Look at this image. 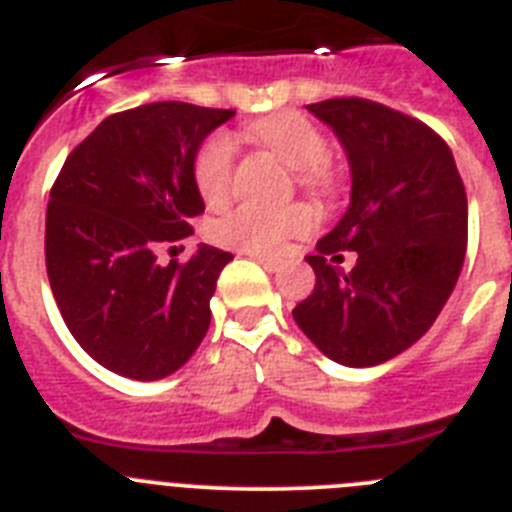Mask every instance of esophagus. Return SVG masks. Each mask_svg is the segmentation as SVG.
I'll return each instance as SVG.
<instances>
[{
  "instance_id": "1",
  "label": "esophagus",
  "mask_w": 512,
  "mask_h": 512,
  "mask_svg": "<svg viewBox=\"0 0 512 512\" xmlns=\"http://www.w3.org/2000/svg\"><path fill=\"white\" fill-rule=\"evenodd\" d=\"M253 259L259 261L261 266H264L266 271H271V274H274V271H279L282 269V261H277V259H271V256H261V253H251Z\"/></svg>"
}]
</instances>
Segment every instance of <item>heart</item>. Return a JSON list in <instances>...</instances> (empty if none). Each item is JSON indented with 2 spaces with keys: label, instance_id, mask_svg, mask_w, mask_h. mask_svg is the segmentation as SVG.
Listing matches in <instances>:
<instances>
[{
  "label": "heart",
  "instance_id": "obj_1",
  "mask_svg": "<svg viewBox=\"0 0 512 512\" xmlns=\"http://www.w3.org/2000/svg\"><path fill=\"white\" fill-rule=\"evenodd\" d=\"M251 133L266 148L287 161L292 169L302 171V184L318 189L325 184V158L328 140L310 120L300 115H277L256 122ZM235 146L233 138L215 133L202 143L194 158V182L207 202H220L228 194L233 179ZM312 212L307 207H271L241 205L220 217L212 228L215 238L225 246L241 248L248 253H279L287 238L310 230Z\"/></svg>",
  "mask_w": 512,
  "mask_h": 512
}]
</instances>
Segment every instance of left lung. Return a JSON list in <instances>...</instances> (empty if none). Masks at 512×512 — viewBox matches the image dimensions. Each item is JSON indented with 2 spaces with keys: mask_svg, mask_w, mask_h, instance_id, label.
Masks as SVG:
<instances>
[{
  "mask_svg": "<svg viewBox=\"0 0 512 512\" xmlns=\"http://www.w3.org/2000/svg\"><path fill=\"white\" fill-rule=\"evenodd\" d=\"M351 169V202L307 256L315 289L292 310L328 359L377 366L436 323L467 251V192L451 148L420 120L359 97L307 104ZM338 250H356L351 272Z\"/></svg>",
  "mask_w": 512,
  "mask_h": 512,
  "instance_id": "obj_1",
  "label": "left lung"
}]
</instances>
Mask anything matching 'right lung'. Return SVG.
Here are the masks:
<instances>
[{
	"mask_svg": "<svg viewBox=\"0 0 512 512\" xmlns=\"http://www.w3.org/2000/svg\"><path fill=\"white\" fill-rule=\"evenodd\" d=\"M187 102L117 112L66 158L45 212V266L71 336L104 369L153 382L182 369L210 328L233 253L200 243L187 264L156 251L192 235L205 202L194 158L233 117Z\"/></svg>",
	"mask_w": 512,
	"mask_h": 512,
	"instance_id": "1",
	"label": "right lung"
}]
</instances>
